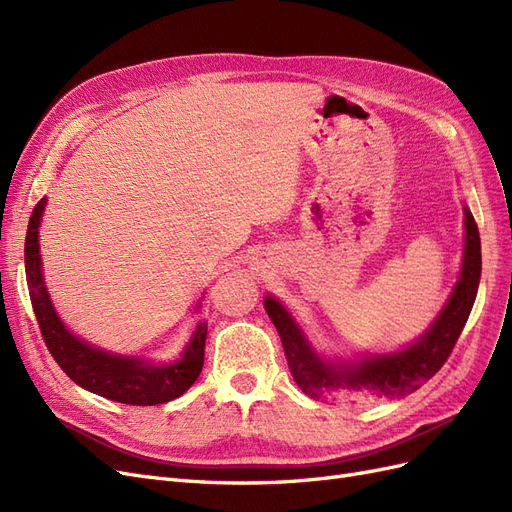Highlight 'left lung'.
<instances>
[{"label": "left lung", "mask_w": 512, "mask_h": 512, "mask_svg": "<svg viewBox=\"0 0 512 512\" xmlns=\"http://www.w3.org/2000/svg\"><path fill=\"white\" fill-rule=\"evenodd\" d=\"M466 215V247L459 282L431 327L408 348L386 354H369L352 363H329L316 354L299 324L286 312L284 305L267 297L265 309L282 337L290 374L299 389L312 399L335 397H406L431 378L451 356L457 339L466 327L480 282V237L474 215Z\"/></svg>", "instance_id": "8db88e82"}]
</instances>
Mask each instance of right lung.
Masks as SVG:
<instances>
[{"label":"right lung","instance_id":"obj_1","mask_svg":"<svg viewBox=\"0 0 512 512\" xmlns=\"http://www.w3.org/2000/svg\"><path fill=\"white\" fill-rule=\"evenodd\" d=\"M44 207L46 198L34 207L32 218H29L25 237V275L42 339L57 365L83 389L119 401V404L156 406L183 395L203 369L207 322H198L177 361L162 365L138 359V356H121L94 348L72 335L59 320L42 277L38 228Z\"/></svg>","mask_w":512,"mask_h":512}]
</instances>
